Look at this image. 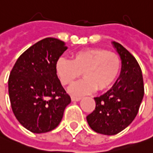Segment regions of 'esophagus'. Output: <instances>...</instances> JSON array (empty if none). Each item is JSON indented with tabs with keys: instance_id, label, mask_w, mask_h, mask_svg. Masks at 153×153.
<instances>
[{
	"instance_id": "34e87169",
	"label": "esophagus",
	"mask_w": 153,
	"mask_h": 153,
	"mask_svg": "<svg viewBox=\"0 0 153 153\" xmlns=\"http://www.w3.org/2000/svg\"><path fill=\"white\" fill-rule=\"evenodd\" d=\"M71 101H73V102H78L80 101L82 97H75V96H71Z\"/></svg>"
}]
</instances>
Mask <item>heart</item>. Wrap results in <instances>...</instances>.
Here are the masks:
<instances>
[{
  "instance_id": "heart-1",
  "label": "heart",
  "mask_w": 153,
  "mask_h": 153,
  "mask_svg": "<svg viewBox=\"0 0 153 153\" xmlns=\"http://www.w3.org/2000/svg\"><path fill=\"white\" fill-rule=\"evenodd\" d=\"M121 59L114 51L103 48H88L72 53L71 61L59 58L56 63V72L63 86H71L82 73L85 78L71 87L75 95H85L97 89L109 88L118 76Z\"/></svg>"
}]
</instances>
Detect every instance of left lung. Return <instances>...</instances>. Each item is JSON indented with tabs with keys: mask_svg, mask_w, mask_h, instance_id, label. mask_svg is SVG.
Instances as JSON below:
<instances>
[{
	"mask_svg": "<svg viewBox=\"0 0 153 153\" xmlns=\"http://www.w3.org/2000/svg\"><path fill=\"white\" fill-rule=\"evenodd\" d=\"M122 59V71L112 88L95 97L96 107L87 117L97 133L115 135L128 127L137 115L144 96L142 70L134 56L120 43L113 42Z\"/></svg>",
	"mask_w": 153,
	"mask_h": 153,
	"instance_id": "obj_1",
	"label": "left lung"
}]
</instances>
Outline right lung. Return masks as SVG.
<instances>
[{
    "label": "right lung",
    "mask_w": 153,
    "mask_h": 153,
    "mask_svg": "<svg viewBox=\"0 0 153 153\" xmlns=\"http://www.w3.org/2000/svg\"><path fill=\"white\" fill-rule=\"evenodd\" d=\"M66 43L47 37L29 47L15 63L8 80L11 109L23 127L34 133L57 127L71 97L56 72Z\"/></svg>",
    "instance_id": "add662e5"
}]
</instances>
